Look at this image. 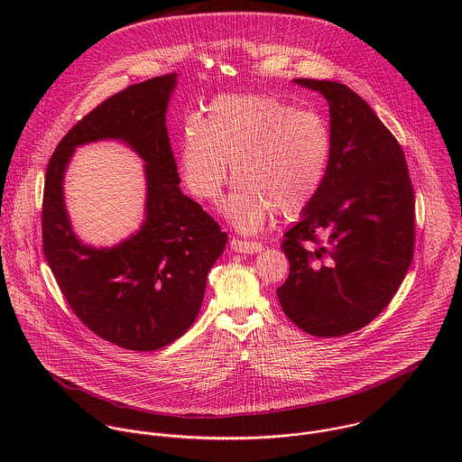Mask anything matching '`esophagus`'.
Masks as SVG:
<instances>
[{"instance_id": "1", "label": "esophagus", "mask_w": 462, "mask_h": 462, "mask_svg": "<svg viewBox=\"0 0 462 462\" xmlns=\"http://www.w3.org/2000/svg\"><path fill=\"white\" fill-rule=\"evenodd\" d=\"M231 249L235 253H244V254H256L262 251V244L260 242H249V240H240V238H233L231 240Z\"/></svg>"}]
</instances>
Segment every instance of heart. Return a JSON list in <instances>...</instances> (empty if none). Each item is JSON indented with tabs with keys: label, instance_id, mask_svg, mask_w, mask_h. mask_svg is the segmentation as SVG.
<instances>
[{
	"label": "heart",
	"instance_id": "b5f03b06",
	"mask_svg": "<svg viewBox=\"0 0 462 462\" xmlns=\"http://www.w3.org/2000/svg\"><path fill=\"white\" fill-rule=\"evenodd\" d=\"M332 136L313 110H297L268 94H222L206 123L187 121L180 171L192 196L215 202L233 163L238 178L222 211L240 231L253 233L279 209L284 217L306 211L329 169Z\"/></svg>",
	"mask_w": 462,
	"mask_h": 462
}]
</instances>
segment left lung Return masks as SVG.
<instances>
[{
	"mask_svg": "<svg viewBox=\"0 0 462 462\" xmlns=\"http://www.w3.org/2000/svg\"><path fill=\"white\" fill-rule=\"evenodd\" d=\"M329 103L326 181L284 235L290 275L277 288L284 315L334 337L370 324L393 299L414 251V192L403 151L368 103L326 79H293ZM320 243L317 252L301 245Z\"/></svg>",
	"mask_w": 462,
	"mask_h": 462,
	"instance_id": "8db88e82",
	"label": "left lung"
}]
</instances>
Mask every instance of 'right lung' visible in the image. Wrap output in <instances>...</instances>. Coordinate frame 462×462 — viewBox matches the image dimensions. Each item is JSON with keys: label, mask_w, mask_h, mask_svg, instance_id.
I'll return each instance as SVG.
<instances>
[{"label": "right lung", "mask_w": 462, "mask_h": 462, "mask_svg": "<svg viewBox=\"0 0 462 462\" xmlns=\"http://www.w3.org/2000/svg\"><path fill=\"white\" fill-rule=\"evenodd\" d=\"M178 74L156 76L108 97L55 149L44 185L42 245L74 315L99 337L138 352L158 350L198 319L206 277L227 235L180 189L165 114ZM125 141L144 160L146 218L114 248L83 245L71 231L63 176L76 146Z\"/></svg>", "instance_id": "1"}]
</instances>
